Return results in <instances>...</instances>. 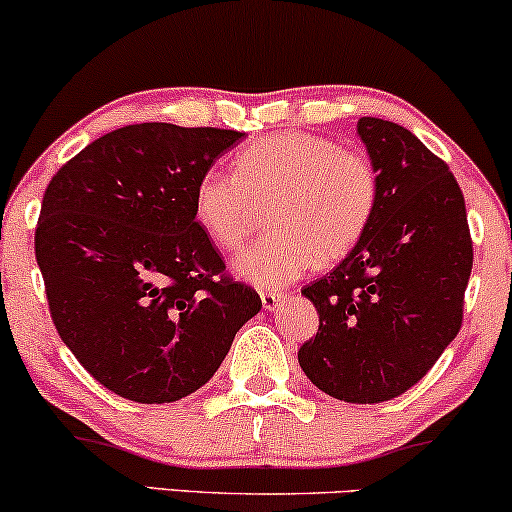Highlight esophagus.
<instances>
[{"label":"esophagus","instance_id":"obj_1","mask_svg":"<svg viewBox=\"0 0 512 512\" xmlns=\"http://www.w3.org/2000/svg\"><path fill=\"white\" fill-rule=\"evenodd\" d=\"M284 293L281 291H262V305L264 310H276L281 303H284Z\"/></svg>","mask_w":512,"mask_h":512}]
</instances>
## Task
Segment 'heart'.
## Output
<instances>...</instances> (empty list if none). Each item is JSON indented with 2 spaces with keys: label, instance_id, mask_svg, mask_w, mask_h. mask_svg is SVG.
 Instances as JSON below:
<instances>
[{
  "label": "heart",
  "instance_id": "heart-1",
  "mask_svg": "<svg viewBox=\"0 0 512 512\" xmlns=\"http://www.w3.org/2000/svg\"><path fill=\"white\" fill-rule=\"evenodd\" d=\"M380 197L373 161L361 149L310 132H276L245 144L236 173L207 170L192 195L195 221L214 245L233 252L267 207L269 233L233 260V272L260 289H279L313 267L344 260L366 236Z\"/></svg>",
  "mask_w": 512,
  "mask_h": 512
}]
</instances>
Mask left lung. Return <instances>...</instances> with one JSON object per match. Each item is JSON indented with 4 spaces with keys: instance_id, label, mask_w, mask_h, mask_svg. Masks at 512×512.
<instances>
[{
    "instance_id": "1",
    "label": "left lung",
    "mask_w": 512,
    "mask_h": 512,
    "mask_svg": "<svg viewBox=\"0 0 512 512\" xmlns=\"http://www.w3.org/2000/svg\"><path fill=\"white\" fill-rule=\"evenodd\" d=\"M356 132L378 170V207L361 243L303 289L320 327L298 363L330 397L375 404L419 383L457 337L474 252L448 163L395 122L361 117Z\"/></svg>"
}]
</instances>
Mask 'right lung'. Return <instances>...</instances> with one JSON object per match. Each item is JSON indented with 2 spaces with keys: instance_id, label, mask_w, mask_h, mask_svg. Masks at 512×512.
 <instances>
[{
  "instance_id": "obj_1",
  "label": "right lung",
  "mask_w": 512,
  "mask_h": 512,
  "mask_svg": "<svg viewBox=\"0 0 512 512\" xmlns=\"http://www.w3.org/2000/svg\"><path fill=\"white\" fill-rule=\"evenodd\" d=\"M243 132L142 122L103 134L52 175L35 260L55 330L115 395L199 390L262 301L226 272L192 195Z\"/></svg>"
}]
</instances>
